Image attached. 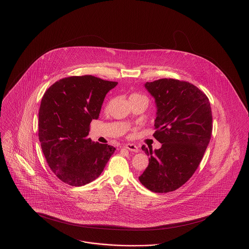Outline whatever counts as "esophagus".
<instances>
[{"mask_svg":"<svg viewBox=\"0 0 249 249\" xmlns=\"http://www.w3.org/2000/svg\"><path fill=\"white\" fill-rule=\"evenodd\" d=\"M124 147L127 148V149H129L130 151H133V152H138V151H139L138 146H137L136 144H133V143H126V144L124 145Z\"/></svg>","mask_w":249,"mask_h":249,"instance_id":"obj_1","label":"esophagus"}]
</instances>
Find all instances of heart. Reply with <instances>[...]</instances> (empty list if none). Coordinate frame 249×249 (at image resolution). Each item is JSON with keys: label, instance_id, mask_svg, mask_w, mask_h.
<instances>
[{"label": "heart", "instance_id": "1", "mask_svg": "<svg viewBox=\"0 0 249 249\" xmlns=\"http://www.w3.org/2000/svg\"><path fill=\"white\" fill-rule=\"evenodd\" d=\"M131 97H143V96H141V95L139 94H132L130 96V98H131ZM143 98H144V97H143Z\"/></svg>", "mask_w": 249, "mask_h": 249}]
</instances>
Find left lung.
<instances>
[{
    "instance_id": "left-lung-1",
    "label": "left lung",
    "mask_w": 249,
    "mask_h": 249,
    "mask_svg": "<svg viewBox=\"0 0 249 249\" xmlns=\"http://www.w3.org/2000/svg\"><path fill=\"white\" fill-rule=\"evenodd\" d=\"M157 107L154 137L161 147L142 145L149 163L139 180L147 190L167 193L183 186L197 170L210 142L209 99L192 84L172 78L146 82Z\"/></svg>"
}]
</instances>
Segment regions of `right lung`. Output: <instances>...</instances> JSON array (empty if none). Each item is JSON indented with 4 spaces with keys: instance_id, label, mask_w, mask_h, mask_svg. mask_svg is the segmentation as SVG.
<instances>
[{
    "instance_id": "1",
    "label": "right lung",
    "mask_w": 249,
    "mask_h": 249,
    "mask_svg": "<svg viewBox=\"0 0 249 249\" xmlns=\"http://www.w3.org/2000/svg\"><path fill=\"white\" fill-rule=\"evenodd\" d=\"M118 82L70 76L50 86L39 109L38 136L48 166L65 184L80 187L104 171L116 148L88 137L106 95Z\"/></svg>"
}]
</instances>
